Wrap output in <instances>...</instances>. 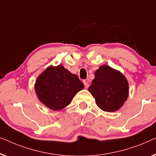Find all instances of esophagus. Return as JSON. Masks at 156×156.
Masks as SVG:
<instances>
[{
  "mask_svg": "<svg viewBox=\"0 0 156 156\" xmlns=\"http://www.w3.org/2000/svg\"><path fill=\"white\" fill-rule=\"evenodd\" d=\"M83 83H84L85 87H86V88H87V87H89V83H87V80H83Z\"/></svg>",
  "mask_w": 156,
  "mask_h": 156,
  "instance_id": "obj_1",
  "label": "esophagus"
}]
</instances>
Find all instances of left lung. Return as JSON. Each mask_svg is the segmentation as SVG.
I'll use <instances>...</instances> for the list:
<instances>
[{
    "label": "left lung",
    "mask_w": 156,
    "mask_h": 156,
    "mask_svg": "<svg viewBox=\"0 0 156 156\" xmlns=\"http://www.w3.org/2000/svg\"><path fill=\"white\" fill-rule=\"evenodd\" d=\"M88 90L101 109L111 112L121 108L126 100L129 85L119 71L105 65L95 71Z\"/></svg>",
    "instance_id": "1"
}]
</instances>
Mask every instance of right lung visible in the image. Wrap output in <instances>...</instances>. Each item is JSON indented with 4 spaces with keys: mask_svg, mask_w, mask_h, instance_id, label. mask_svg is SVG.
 <instances>
[{
    "mask_svg": "<svg viewBox=\"0 0 156 156\" xmlns=\"http://www.w3.org/2000/svg\"><path fill=\"white\" fill-rule=\"evenodd\" d=\"M83 87L84 85L77 76L60 65L46 69L35 83V91L39 100L53 110L68 106Z\"/></svg>",
    "mask_w": 156,
    "mask_h": 156,
    "instance_id": "add662e5",
    "label": "right lung"
}]
</instances>
